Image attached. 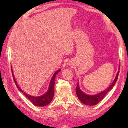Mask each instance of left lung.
Here are the masks:
<instances>
[{"instance_id":"1","label":"left lung","mask_w":128,"mask_h":128,"mask_svg":"<svg viewBox=\"0 0 128 128\" xmlns=\"http://www.w3.org/2000/svg\"><path fill=\"white\" fill-rule=\"evenodd\" d=\"M119 73V71L118 72V73L116 75L114 80L113 81V82L111 84L109 88L105 90L104 91L100 92V93L97 94L88 95L87 94H85V93H84V92L80 90L79 86H78V83L77 86L76 88V93L78 99L80 100V101L82 103L86 105L94 106L97 104L98 103H99L100 101V100H102L103 99V98L105 97L106 95L112 89L113 86L115 85L116 81L118 80Z\"/></svg>"}]
</instances>
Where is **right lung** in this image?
Segmentation results:
<instances>
[{"label":"right lung","mask_w":128,"mask_h":128,"mask_svg":"<svg viewBox=\"0 0 128 128\" xmlns=\"http://www.w3.org/2000/svg\"><path fill=\"white\" fill-rule=\"evenodd\" d=\"M60 69H59L54 74L53 76H52V79L50 80V86H49L48 90L47 91V92L44 94L42 95V96L34 97V96H31V95H29L28 94H26L25 92H24L20 88V87L18 86V84L16 82V81L15 79L14 76L13 75L12 70V69L14 80V82L16 84V86H17V88H18V90L22 92V93L24 94V96H25L27 98H28L32 103H33L36 106H38V107H43V106H47L50 104V102L52 101V100L54 94V84H55L54 80H55L56 75L60 72Z\"/></svg>","instance_id":"obj_1"}]
</instances>
